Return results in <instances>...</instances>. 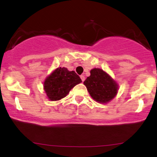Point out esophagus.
<instances>
[{"instance_id":"34e87169","label":"esophagus","mask_w":157,"mask_h":157,"mask_svg":"<svg viewBox=\"0 0 157 157\" xmlns=\"http://www.w3.org/2000/svg\"><path fill=\"white\" fill-rule=\"evenodd\" d=\"M80 78H81V80H82V82H83V81L85 80V76H84V75H80Z\"/></svg>"}]
</instances>
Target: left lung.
<instances>
[{
    "label": "left lung",
    "instance_id": "obj_1",
    "mask_svg": "<svg viewBox=\"0 0 157 157\" xmlns=\"http://www.w3.org/2000/svg\"><path fill=\"white\" fill-rule=\"evenodd\" d=\"M90 73L91 75L86 78L83 84L94 100L106 103L114 98L118 91L117 83L100 68H93Z\"/></svg>",
    "mask_w": 157,
    "mask_h": 157
}]
</instances>
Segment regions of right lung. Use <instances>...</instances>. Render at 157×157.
I'll list each match as a JSON object with an SVG mask.
<instances>
[{
	"label": "right lung",
	"mask_w": 157,
	"mask_h": 157,
	"mask_svg": "<svg viewBox=\"0 0 157 157\" xmlns=\"http://www.w3.org/2000/svg\"><path fill=\"white\" fill-rule=\"evenodd\" d=\"M82 82L75 71L59 67L48 75L44 81V91L48 100L57 101L63 98L70 90Z\"/></svg>",
	"instance_id": "add662e5"
}]
</instances>
